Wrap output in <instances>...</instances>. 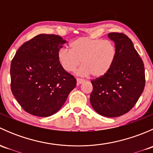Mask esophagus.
Returning <instances> with one entry per match:
<instances>
[{"mask_svg":"<svg viewBox=\"0 0 153 153\" xmlns=\"http://www.w3.org/2000/svg\"><path fill=\"white\" fill-rule=\"evenodd\" d=\"M76 81H77V84H81L84 82V80L81 79V78H77Z\"/></svg>","mask_w":153,"mask_h":153,"instance_id":"34e87169","label":"esophagus"}]
</instances>
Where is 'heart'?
Returning a JSON list of instances; mask_svg holds the SVG:
<instances>
[{"label": "heart", "instance_id": "heart-1", "mask_svg": "<svg viewBox=\"0 0 153 153\" xmlns=\"http://www.w3.org/2000/svg\"><path fill=\"white\" fill-rule=\"evenodd\" d=\"M70 49L62 48L58 51V58L67 72H73L80 63L78 74L83 76L92 75L95 78L105 75L112 68L116 58L115 44L109 40L79 37L70 43Z\"/></svg>", "mask_w": 153, "mask_h": 153}]
</instances>
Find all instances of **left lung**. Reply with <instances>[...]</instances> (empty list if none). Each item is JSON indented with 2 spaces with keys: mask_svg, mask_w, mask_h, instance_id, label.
I'll return each instance as SVG.
<instances>
[{
  "mask_svg": "<svg viewBox=\"0 0 153 153\" xmlns=\"http://www.w3.org/2000/svg\"><path fill=\"white\" fill-rule=\"evenodd\" d=\"M108 38L115 43L116 58L105 75L91 81L93 89L90 103L101 115L115 118L129 112L142 94L144 65L126 35L111 32Z\"/></svg>",
  "mask_w": 153,
  "mask_h": 153,
  "instance_id": "8db88e82",
  "label": "left lung"
}]
</instances>
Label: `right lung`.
<instances>
[{
  "label": "right lung",
  "mask_w": 153,
  "mask_h": 153,
  "mask_svg": "<svg viewBox=\"0 0 153 153\" xmlns=\"http://www.w3.org/2000/svg\"><path fill=\"white\" fill-rule=\"evenodd\" d=\"M65 43L59 35L41 34L15 53L10 67L11 90L28 113L38 117L56 113L76 86V79L58 61V51Z\"/></svg>",
  "instance_id": "1"
}]
</instances>
